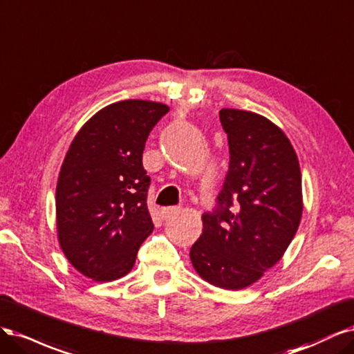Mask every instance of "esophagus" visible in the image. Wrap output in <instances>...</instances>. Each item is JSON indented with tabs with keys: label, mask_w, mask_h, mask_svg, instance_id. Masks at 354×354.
I'll list each match as a JSON object with an SVG mask.
<instances>
[{
	"label": "esophagus",
	"mask_w": 354,
	"mask_h": 354,
	"mask_svg": "<svg viewBox=\"0 0 354 354\" xmlns=\"http://www.w3.org/2000/svg\"><path fill=\"white\" fill-rule=\"evenodd\" d=\"M180 209L179 207H175V206H172V207H163L162 210H160V216L163 219H166V218H169V216H172V214H175V213H178Z\"/></svg>",
	"instance_id": "34e87169"
}]
</instances>
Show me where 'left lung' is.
Here are the masks:
<instances>
[{
  "mask_svg": "<svg viewBox=\"0 0 354 354\" xmlns=\"http://www.w3.org/2000/svg\"><path fill=\"white\" fill-rule=\"evenodd\" d=\"M219 119L230 170L189 257L204 281L236 291L275 266L292 241L303 213L301 172L287 135L269 119L238 109H222Z\"/></svg>",
  "mask_w": 354,
  "mask_h": 354,
  "instance_id": "obj_1",
  "label": "left lung"
}]
</instances>
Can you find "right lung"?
Listing matches in <instances>:
<instances>
[{
	"mask_svg": "<svg viewBox=\"0 0 354 354\" xmlns=\"http://www.w3.org/2000/svg\"><path fill=\"white\" fill-rule=\"evenodd\" d=\"M167 111L156 101L113 102L84 124L67 150L55 188L57 236L71 265L97 282L129 273L153 232L142 153Z\"/></svg>",
	"mask_w": 354,
	"mask_h": 354,
	"instance_id": "1",
	"label": "right lung"
}]
</instances>
